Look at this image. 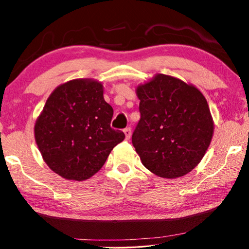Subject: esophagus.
<instances>
[{"instance_id": "1", "label": "esophagus", "mask_w": 249, "mask_h": 249, "mask_svg": "<svg viewBox=\"0 0 249 249\" xmlns=\"http://www.w3.org/2000/svg\"><path fill=\"white\" fill-rule=\"evenodd\" d=\"M124 134H125L126 140H129L130 135H132V129H130L129 127H126V128L124 129Z\"/></svg>"}]
</instances>
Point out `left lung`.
I'll use <instances>...</instances> for the list:
<instances>
[{
    "instance_id": "1",
    "label": "left lung",
    "mask_w": 249,
    "mask_h": 249,
    "mask_svg": "<svg viewBox=\"0 0 249 249\" xmlns=\"http://www.w3.org/2000/svg\"><path fill=\"white\" fill-rule=\"evenodd\" d=\"M141 120L132 142L147 169L162 178L190 172L213 136L208 102L196 87L159 73L137 88Z\"/></svg>"
}]
</instances>
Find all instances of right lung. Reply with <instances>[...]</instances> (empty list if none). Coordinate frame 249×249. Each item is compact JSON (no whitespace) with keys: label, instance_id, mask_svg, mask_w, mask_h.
Returning <instances> with one entry per match:
<instances>
[{"label":"right lung","instance_id":"1","mask_svg":"<svg viewBox=\"0 0 249 249\" xmlns=\"http://www.w3.org/2000/svg\"><path fill=\"white\" fill-rule=\"evenodd\" d=\"M112 116L100 82L78 79L59 86L35 124L37 146L50 169L77 181L96 174L125 138L111 127Z\"/></svg>","mask_w":249,"mask_h":249}]
</instances>
